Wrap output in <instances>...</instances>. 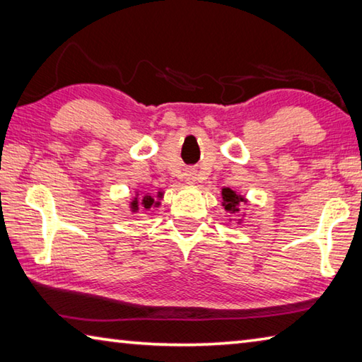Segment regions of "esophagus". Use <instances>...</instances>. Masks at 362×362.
Segmentation results:
<instances>
[{
    "label": "esophagus",
    "instance_id": "esophagus-1",
    "mask_svg": "<svg viewBox=\"0 0 362 362\" xmlns=\"http://www.w3.org/2000/svg\"><path fill=\"white\" fill-rule=\"evenodd\" d=\"M185 179H187V182H188V183H193V182H194V179H196V177H194V173H192V170H188V173L185 174Z\"/></svg>",
    "mask_w": 362,
    "mask_h": 362
}]
</instances>
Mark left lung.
Returning a JSON list of instances; mask_svg holds the SVG:
<instances>
[{"instance_id":"1","label":"left lung","mask_w":362,"mask_h":362,"mask_svg":"<svg viewBox=\"0 0 362 362\" xmlns=\"http://www.w3.org/2000/svg\"><path fill=\"white\" fill-rule=\"evenodd\" d=\"M222 196H223V206H225L226 211H228L230 214H235V212L240 211V209H238V204H240L241 201H244L240 194H236L230 188H223Z\"/></svg>"}]
</instances>
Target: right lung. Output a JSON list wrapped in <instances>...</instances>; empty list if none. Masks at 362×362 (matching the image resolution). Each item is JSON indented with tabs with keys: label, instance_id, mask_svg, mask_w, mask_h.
Here are the masks:
<instances>
[{
	"label": "right lung",
	"instance_id": "obj_1",
	"mask_svg": "<svg viewBox=\"0 0 362 362\" xmlns=\"http://www.w3.org/2000/svg\"><path fill=\"white\" fill-rule=\"evenodd\" d=\"M155 204H158V203H155V198H151V196H145V198L142 199V206L145 207V209H150V207L155 206ZM131 206H132L134 211H137L139 209V201L134 199Z\"/></svg>",
	"mask_w": 362,
	"mask_h": 362
}]
</instances>
